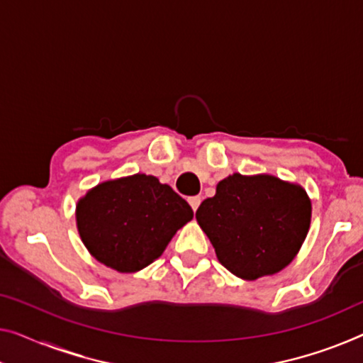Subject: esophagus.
I'll return each mask as SVG.
<instances>
[{
  "label": "esophagus",
  "mask_w": 363,
  "mask_h": 363,
  "mask_svg": "<svg viewBox=\"0 0 363 363\" xmlns=\"http://www.w3.org/2000/svg\"><path fill=\"white\" fill-rule=\"evenodd\" d=\"M200 202H202V197H200V196H194V197H189V205H191V207H192V210H194V212H197V208H199V205H200Z\"/></svg>",
  "instance_id": "esophagus-1"
}]
</instances>
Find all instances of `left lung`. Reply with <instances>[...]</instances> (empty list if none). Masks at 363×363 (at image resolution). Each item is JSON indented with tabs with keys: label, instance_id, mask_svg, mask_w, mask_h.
Returning <instances> with one entry per match:
<instances>
[{
	"label": "left lung",
	"instance_id": "8db88e82",
	"mask_svg": "<svg viewBox=\"0 0 363 363\" xmlns=\"http://www.w3.org/2000/svg\"><path fill=\"white\" fill-rule=\"evenodd\" d=\"M220 264L245 280L274 275L294 261L311 223V200L300 184L235 172L216 184L196 212Z\"/></svg>",
	"mask_w": 363,
	"mask_h": 363
}]
</instances>
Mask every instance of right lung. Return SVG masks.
Returning a JSON list of instances; mask_svg holds the SVG:
<instances>
[{
    "mask_svg": "<svg viewBox=\"0 0 363 363\" xmlns=\"http://www.w3.org/2000/svg\"><path fill=\"white\" fill-rule=\"evenodd\" d=\"M192 216L191 205L167 184L140 172L97 184L77 203V226L86 250L123 274L156 261Z\"/></svg>",
    "mask_w": 363,
    "mask_h": 363,
    "instance_id": "1",
    "label": "right lung"
}]
</instances>
